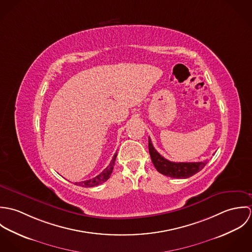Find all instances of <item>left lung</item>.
Segmentation results:
<instances>
[{
    "label": "left lung",
    "mask_w": 252,
    "mask_h": 252,
    "mask_svg": "<svg viewBox=\"0 0 252 252\" xmlns=\"http://www.w3.org/2000/svg\"><path fill=\"white\" fill-rule=\"evenodd\" d=\"M148 150L151 161L156 170L167 177L173 179H187L200 172L208 163L204 162H171L165 159L154 148L150 138H148Z\"/></svg>",
    "instance_id": "left-lung-1"
}]
</instances>
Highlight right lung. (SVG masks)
<instances>
[{"label": "right lung", "instance_id": "right-lung-1", "mask_svg": "<svg viewBox=\"0 0 252 252\" xmlns=\"http://www.w3.org/2000/svg\"><path fill=\"white\" fill-rule=\"evenodd\" d=\"M116 156H117V153L114 154V156H113L112 160L110 161L109 165H108V167H107L100 175H98L97 177H95V178H93V179H91V180H85V181H81V182H75L74 184L79 185V186H82V187H94V186L100 185V184L104 183L105 181H107V180L110 178V175H111V173H112Z\"/></svg>", "mask_w": 252, "mask_h": 252}]
</instances>
